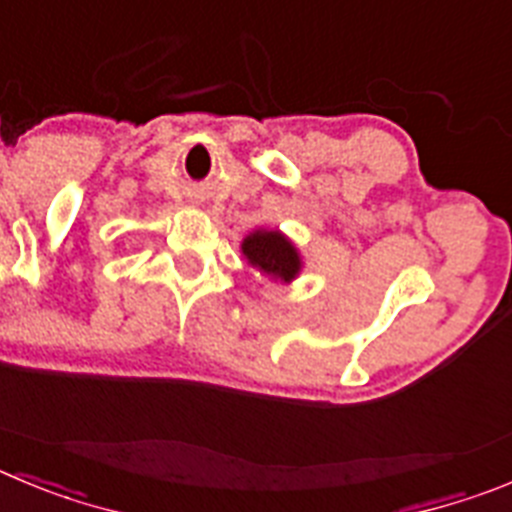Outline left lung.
<instances>
[{"instance_id":"left-lung-1","label":"left lung","mask_w":512,"mask_h":512,"mask_svg":"<svg viewBox=\"0 0 512 512\" xmlns=\"http://www.w3.org/2000/svg\"><path fill=\"white\" fill-rule=\"evenodd\" d=\"M241 253L248 266L269 279L292 284L302 274V253L287 233L279 228H256L241 241Z\"/></svg>"}]
</instances>
